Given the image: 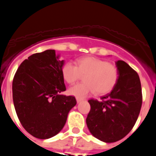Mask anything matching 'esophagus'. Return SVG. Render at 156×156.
<instances>
[{
    "instance_id": "1",
    "label": "esophagus",
    "mask_w": 156,
    "mask_h": 156,
    "mask_svg": "<svg viewBox=\"0 0 156 156\" xmlns=\"http://www.w3.org/2000/svg\"><path fill=\"white\" fill-rule=\"evenodd\" d=\"M76 99L77 103H80V101H83V99L80 98H76Z\"/></svg>"
}]
</instances>
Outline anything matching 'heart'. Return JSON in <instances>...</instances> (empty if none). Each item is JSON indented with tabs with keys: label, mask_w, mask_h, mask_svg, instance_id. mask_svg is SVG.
<instances>
[{
	"label": "heart",
	"mask_w": 156,
	"mask_h": 156,
	"mask_svg": "<svg viewBox=\"0 0 156 156\" xmlns=\"http://www.w3.org/2000/svg\"><path fill=\"white\" fill-rule=\"evenodd\" d=\"M63 79L73 84L83 76V83L69 89V94L76 98H85L95 91L97 94H105L112 90L119 78V72L114 65L102 59L86 57L78 59L76 66L67 62L62 70Z\"/></svg>",
	"instance_id": "1"
}]
</instances>
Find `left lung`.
I'll use <instances>...</instances> for the list:
<instances>
[{"mask_svg": "<svg viewBox=\"0 0 156 156\" xmlns=\"http://www.w3.org/2000/svg\"><path fill=\"white\" fill-rule=\"evenodd\" d=\"M119 78L110 93L90 99V111L87 117V127L94 137L106 143L115 142L127 135L138 118L142 93L137 72L125 62H115Z\"/></svg>", "mask_w": 156, "mask_h": 156, "instance_id": "obj_1", "label": "left lung"}]
</instances>
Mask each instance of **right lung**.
<instances>
[{
    "instance_id": "1",
    "label": "right lung",
    "mask_w": 156,
    "mask_h": 156,
    "mask_svg": "<svg viewBox=\"0 0 156 156\" xmlns=\"http://www.w3.org/2000/svg\"><path fill=\"white\" fill-rule=\"evenodd\" d=\"M64 63L55 51L46 50L24 60L14 76L16 114L24 129L37 138L58 134L76 105L75 97L61 94L66 90L62 73Z\"/></svg>"
}]
</instances>
